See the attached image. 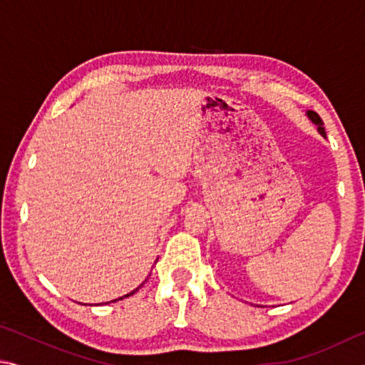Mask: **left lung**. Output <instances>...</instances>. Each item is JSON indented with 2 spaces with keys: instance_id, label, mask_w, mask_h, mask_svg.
<instances>
[{
  "instance_id": "1",
  "label": "left lung",
  "mask_w": 365,
  "mask_h": 365,
  "mask_svg": "<svg viewBox=\"0 0 365 365\" xmlns=\"http://www.w3.org/2000/svg\"><path fill=\"white\" fill-rule=\"evenodd\" d=\"M307 115H309V119H311V120H312L314 123H316V125L319 127V132H320V135H324V137H325L324 122H322V119H320V117H319V114H317V113H314V110H309Z\"/></svg>"
}]
</instances>
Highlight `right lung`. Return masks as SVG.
<instances>
[{"label":"right lung","instance_id":"1","mask_svg":"<svg viewBox=\"0 0 365 365\" xmlns=\"http://www.w3.org/2000/svg\"><path fill=\"white\" fill-rule=\"evenodd\" d=\"M141 285H143V283H141ZM141 285H140L138 288H141ZM138 288H137V289H133V292H132V293H128V294H125V296H122V298H127V296H132V294H133L135 292H138ZM122 298H119V299H122Z\"/></svg>","mask_w":365,"mask_h":365}]
</instances>
